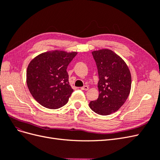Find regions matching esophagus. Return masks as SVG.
I'll return each instance as SVG.
<instances>
[{"mask_svg": "<svg viewBox=\"0 0 160 160\" xmlns=\"http://www.w3.org/2000/svg\"><path fill=\"white\" fill-rule=\"evenodd\" d=\"M81 89L84 90V91H88L89 89V87L87 86V85H85L83 87H82V88H81Z\"/></svg>", "mask_w": 160, "mask_h": 160, "instance_id": "1", "label": "esophagus"}]
</instances>
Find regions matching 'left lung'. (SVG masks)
I'll return each instance as SVG.
<instances>
[{"label": "left lung", "instance_id": "left-lung-1", "mask_svg": "<svg viewBox=\"0 0 160 160\" xmlns=\"http://www.w3.org/2000/svg\"><path fill=\"white\" fill-rule=\"evenodd\" d=\"M98 67L99 95L91 101L89 107L94 112L108 115L117 111L128 99L132 77L125 61L113 51L101 49L92 52Z\"/></svg>", "mask_w": 160, "mask_h": 160}]
</instances>
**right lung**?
<instances>
[{
    "mask_svg": "<svg viewBox=\"0 0 160 160\" xmlns=\"http://www.w3.org/2000/svg\"><path fill=\"white\" fill-rule=\"evenodd\" d=\"M77 54L63 51L46 52L30 62L27 84L34 99L43 107L55 109L68 102L73 89L67 69Z\"/></svg>",
    "mask_w": 160,
    "mask_h": 160,
    "instance_id": "1",
    "label": "right lung"
}]
</instances>
